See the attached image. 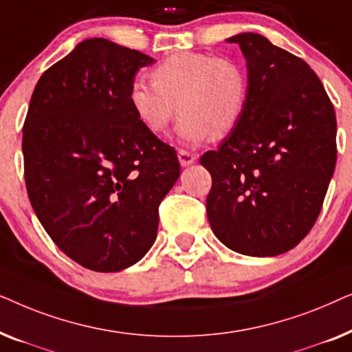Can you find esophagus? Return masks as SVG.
<instances>
[{"label":"esophagus","instance_id":"1","mask_svg":"<svg viewBox=\"0 0 352 352\" xmlns=\"http://www.w3.org/2000/svg\"><path fill=\"white\" fill-rule=\"evenodd\" d=\"M177 157H179V162L182 166H189L197 160V157L194 155V153L187 152V151H184V148H181V151L177 152Z\"/></svg>","mask_w":352,"mask_h":352}]
</instances>
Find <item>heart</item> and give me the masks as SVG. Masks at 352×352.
<instances>
[{
    "label": "heart",
    "mask_w": 352,
    "mask_h": 352,
    "mask_svg": "<svg viewBox=\"0 0 352 352\" xmlns=\"http://www.w3.org/2000/svg\"><path fill=\"white\" fill-rule=\"evenodd\" d=\"M152 83L136 80L128 102L147 131L163 134L179 112L177 134L195 146L226 138L237 128L250 98L247 70L237 60L210 52H176L151 72Z\"/></svg>",
    "instance_id": "obj_1"
}]
</instances>
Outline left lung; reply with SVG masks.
I'll use <instances>...</instances> for the list:
<instances>
[{"instance_id":"obj_1","label":"left lung","mask_w":352,"mask_h":352,"mask_svg":"<svg viewBox=\"0 0 352 352\" xmlns=\"http://www.w3.org/2000/svg\"><path fill=\"white\" fill-rule=\"evenodd\" d=\"M248 67L237 128L200 163L211 175L206 214L216 237L248 256H276L309 234L336 163L333 104L301 57L258 33L229 38Z\"/></svg>"}]
</instances>
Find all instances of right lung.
I'll list each match as a JSON object with an SVG mask.
<instances>
[{
    "label": "right lung",
    "mask_w": 352,
    "mask_h": 352,
    "mask_svg": "<svg viewBox=\"0 0 352 352\" xmlns=\"http://www.w3.org/2000/svg\"><path fill=\"white\" fill-rule=\"evenodd\" d=\"M151 56L105 38L81 41L33 89L23 122L28 199L80 266L117 272L157 239L158 206L181 175L175 147L139 123L129 86Z\"/></svg>",
    "instance_id": "1"
}]
</instances>
